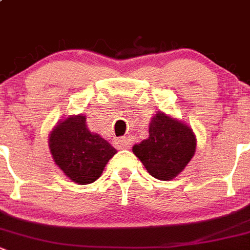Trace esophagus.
<instances>
[{
	"label": "esophagus",
	"mask_w": 250,
	"mask_h": 250,
	"mask_svg": "<svg viewBox=\"0 0 250 250\" xmlns=\"http://www.w3.org/2000/svg\"><path fill=\"white\" fill-rule=\"evenodd\" d=\"M115 144L116 146L120 148H129L130 145H131L130 139H127V137H120V139H116Z\"/></svg>",
	"instance_id": "1"
}]
</instances>
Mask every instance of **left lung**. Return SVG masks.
<instances>
[{
	"mask_svg": "<svg viewBox=\"0 0 250 250\" xmlns=\"http://www.w3.org/2000/svg\"><path fill=\"white\" fill-rule=\"evenodd\" d=\"M147 140L132 147L152 177L161 181L176 177L191 161L196 136L187 125L159 113L151 120Z\"/></svg>",
	"mask_w": 250,
	"mask_h": 250,
	"instance_id": "1",
	"label": "left lung"
}]
</instances>
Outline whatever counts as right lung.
<instances>
[{"instance_id":"add662e5","label":"right lung","mask_w":250,"mask_h":250,"mask_svg":"<svg viewBox=\"0 0 250 250\" xmlns=\"http://www.w3.org/2000/svg\"><path fill=\"white\" fill-rule=\"evenodd\" d=\"M54 162L67 177L79 185L98 180L116 150L86 127L85 116H69L59 123L49 137Z\"/></svg>"}]
</instances>
